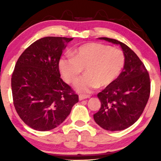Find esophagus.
Instances as JSON below:
<instances>
[{
	"mask_svg": "<svg viewBox=\"0 0 161 161\" xmlns=\"http://www.w3.org/2000/svg\"><path fill=\"white\" fill-rule=\"evenodd\" d=\"M91 97L89 95H79V99L80 100V101H82V100H84V99H86V98H89V97Z\"/></svg>",
	"mask_w": 161,
	"mask_h": 161,
	"instance_id": "obj_1",
	"label": "esophagus"
}]
</instances>
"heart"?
Segmentation results:
<instances>
[{"instance_id": "b5f03b06", "label": "heart", "mask_w": 161, "mask_h": 161, "mask_svg": "<svg viewBox=\"0 0 161 161\" xmlns=\"http://www.w3.org/2000/svg\"><path fill=\"white\" fill-rule=\"evenodd\" d=\"M125 64L124 53L120 49L97 42L85 44L73 52V56L62 57L59 69L67 82L75 83L86 70V74L75 84L79 92L110 86L121 74Z\"/></svg>"}]
</instances>
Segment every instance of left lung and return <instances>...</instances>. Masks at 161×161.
Listing matches in <instances>:
<instances>
[{
  "mask_svg": "<svg viewBox=\"0 0 161 161\" xmlns=\"http://www.w3.org/2000/svg\"><path fill=\"white\" fill-rule=\"evenodd\" d=\"M99 39L120 45L125 64L119 76L97 94L101 106L94 119L106 130L121 131L133 125L143 113L150 96V77L142 60L126 45L105 37Z\"/></svg>",
  "mask_w": 161,
  "mask_h": 161,
  "instance_id": "left-lung-1",
  "label": "left lung"
}]
</instances>
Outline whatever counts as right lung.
<instances>
[{
	"instance_id": "obj_1",
	"label": "right lung",
	"mask_w": 161,
	"mask_h": 161,
	"mask_svg": "<svg viewBox=\"0 0 161 161\" xmlns=\"http://www.w3.org/2000/svg\"><path fill=\"white\" fill-rule=\"evenodd\" d=\"M73 38L45 37L20 55L11 78L14 105L25 124L48 131L66 119L79 96L60 78L59 60Z\"/></svg>"
}]
</instances>
